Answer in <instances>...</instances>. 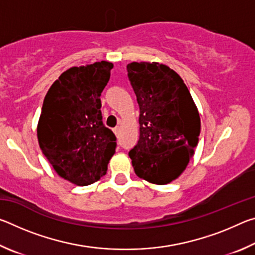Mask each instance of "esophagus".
I'll return each mask as SVG.
<instances>
[{"instance_id": "esophagus-1", "label": "esophagus", "mask_w": 255, "mask_h": 255, "mask_svg": "<svg viewBox=\"0 0 255 255\" xmlns=\"http://www.w3.org/2000/svg\"><path fill=\"white\" fill-rule=\"evenodd\" d=\"M114 132H115V135H116V136H118V135H119V132H120V128H119V127H116V128H114Z\"/></svg>"}]
</instances>
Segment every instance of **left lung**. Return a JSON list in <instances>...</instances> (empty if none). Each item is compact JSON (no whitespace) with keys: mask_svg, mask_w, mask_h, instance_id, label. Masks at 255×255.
<instances>
[{"mask_svg":"<svg viewBox=\"0 0 255 255\" xmlns=\"http://www.w3.org/2000/svg\"><path fill=\"white\" fill-rule=\"evenodd\" d=\"M128 79L139 106V139L129 152L135 173L167 184L185 170L199 140L200 117L178 73L159 63L132 62Z\"/></svg>","mask_w":255,"mask_h":255,"instance_id":"left-lung-1","label":"left lung"}]
</instances>
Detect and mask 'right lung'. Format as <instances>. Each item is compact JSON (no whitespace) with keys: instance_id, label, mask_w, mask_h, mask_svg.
<instances>
[{"instance_id":"1","label":"right lung","mask_w":255,"mask_h":255,"mask_svg":"<svg viewBox=\"0 0 255 255\" xmlns=\"http://www.w3.org/2000/svg\"><path fill=\"white\" fill-rule=\"evenodd\" d=\"M114 64L106 60L71 67L47 92L37 126L42 153L54 170L80 187L107 173L116 136L102 123L100 96Z\"/></svg>"}]
</instances>
